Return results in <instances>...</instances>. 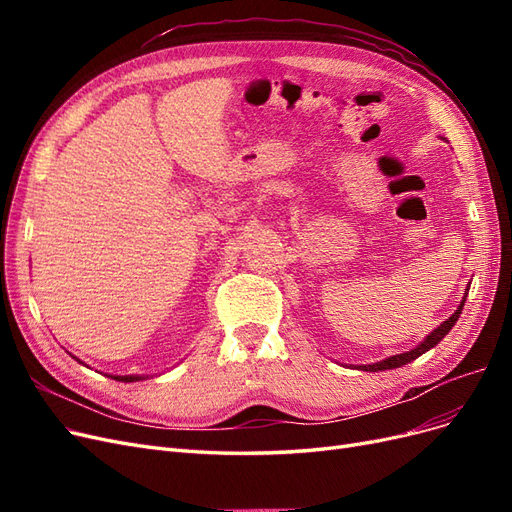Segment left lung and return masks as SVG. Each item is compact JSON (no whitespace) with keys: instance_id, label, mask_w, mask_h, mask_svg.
Listing matches in <instances>:
<instances>
[{"instance_id":"left-lung-1","label":"left lung","mask_w":512,"mask_h":512,"mask_svg":"<svg viewBox=\"0 0 512 512\" xmlns=\"http://www.w3.org/2000/svg\"><path fill=\"white\" fill-rule=\"evenodd\" d=\"M466 297H468V292H466ZM466 297L461 299L459 307L455 309V314H453L451 318H448V320H444L436 331H431V333L427 335L425 342H421V346H416V348H414V350H410V352L391 356V359H384V361H380V363L367 365V367H363V369H365V371H384V369H395V367H401V365H406V363H410V361L418 359V356L425 354L427 350H431V348L436 346V344H440L442 339H444V335H446L448 331H451V329H453V324L457 322V318H459V314H461V309H463V303H466Z\"/></svg>"}]
</instances>
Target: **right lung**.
<instances>
[{"mask_svg":"<svg viewBox=\"0 0 512 512\" xmlns=\"http://www.w3.org/2000/svg\"><path fill=\"white\" fill-rule=\"evenodd\" d=\"M115 380H119V382H134V380H141V376H115Z\"/></svg>","mask_w":512,"mask_h":512,"instance_id":"add662e5","label":"right lung"}]
</instances>
